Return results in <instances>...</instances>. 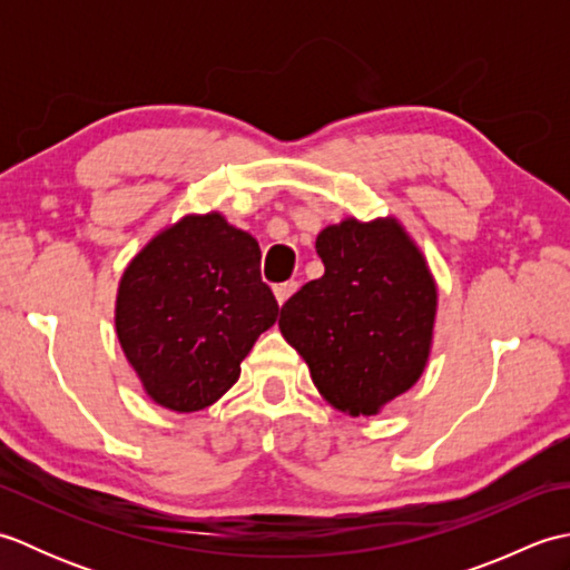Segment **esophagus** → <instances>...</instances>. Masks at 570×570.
I'll return each mask as SVG.
<instances>
[{"label": "esophagus", "mask_w": 570, "mask_h": 570, "mask_svg": "<svg viewBox=\"0 0 570 570\" xmlns=\"http://www.w3.org/2000/svg\"><path fill=\"white\" fill-rule=\"evenodd\" d=\"M298 288V284L296 282H284V284H276L274 286V296H276V301H278V306H284L288 298H292V294L296 292Z\"/></svg>", "instance_id": "esophagus-1"}]
</instances>
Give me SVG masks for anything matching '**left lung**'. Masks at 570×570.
I'll use <instances>...</instances> for the list:
<instances>
[{
	"label": "left lung",
	"mask_w": 570,
	"mask_h": 570,
	"mask_svg": "<svg viewBox=\"0 0 570 570\" xmlns=\"http://www.w3.org/2000/svg\"><path fill=\"white\" fill-rule=\"evenodd\" d=\"M316 252L325 274L286 301L278 328L325 402L372 416L426 367L439 304L433 276L394 217L328 225Z\"/></svg>",
	"instance_id": "1"
}]
</instances>
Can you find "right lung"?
Listing matches in <instances>:
<instances>
[{
  "label": "right lung",
  "instance_id": "add662e5",
  "mask_svg": "<svg viewBox=\"0 0 570 570\" xmlns=\"http://www.w3.org/2000/svg\"><path fill=\"white\" fill-rule=\"evenodd\" d=\"M259 259L257 239L208 213L166 227L129 262L117 337L156 404L190 414L237 382L239 362L278 316Z\"/></svg>",
  "mask_w": 570,
  "mask_h": 570
}]
</instances>
